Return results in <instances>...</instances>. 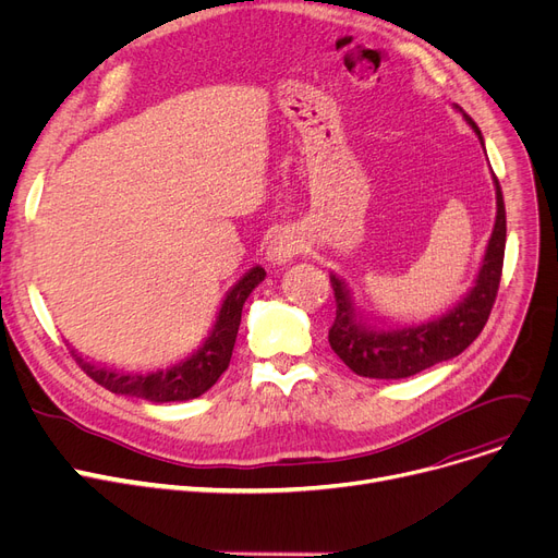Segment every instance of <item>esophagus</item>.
<instances>
[{
    "label": "esophagus",
    "mask_w": 558,
    "mask_h": 558,
    "mask_svg": "<svg viewBox=\"0 0 558 558\" xmlns=\"http://www.w3.org/2000/svg\"><path fill=\"white\" fill-rule=\"evenodd\" d=\"M300 250H302L300 236H294L292 232H281L268 245V260L272 266H286Z\"/></svg>",
    "instance_id": "obj_1"
}]
</instances>
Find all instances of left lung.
<instances>
[{
  "mask_svg": "<svg viewBox=\"0 0 558 558\" xmlns=\"http://www.w3.org/2000/svg\"><path fill=\"white\" fill-rule=\"evenodd\" d=\"M452 108L462 112L484 148V137L475 121L460 106L452 104ZM494 186L498 207L496 225L484 250L477 277L464 298L439 317L397 326L372 324L355 308L347 283L336 272H331V286L336 292L338 308L336 322L329 331V342L351 372L365 378H408L437 363H444V360L460 355L482 333L498 294L507 243L505 201L496 175Z\"/></svg>",
  "mask_w": 558,
  "mask_h": 558,
  "instance_id": "8db88e82",
  "label": "left lung"
}]
</instances>
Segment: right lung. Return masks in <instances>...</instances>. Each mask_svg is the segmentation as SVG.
Instances as JSON below:
<instances>
[{
    "mask_svg": "<svg viewBox=\"0 0 558 558\" xmlns=\"http://www.w3.org/2000/svg\"><path fill=\"white\" fill-rule=\"evenodd\" d=\"M264 279H266V270L260 266H254L232 288H229L205 342L189 357L180 360V363L171 367L146 372V374L123 372L108 365L89 363V360L76 353V349H72V355L94 383L114 391V395L144 399L150 403H173V401L198 399L209 387L216 385V380L229 367V360H232L236 333L241 326L243 304L250 298V292Z\"/></svg>",
    "mask_w": 558,
    "mask_h": 558,
    "instance_id": "obj_1",
    "label": "right lung"
}]
</instances>
